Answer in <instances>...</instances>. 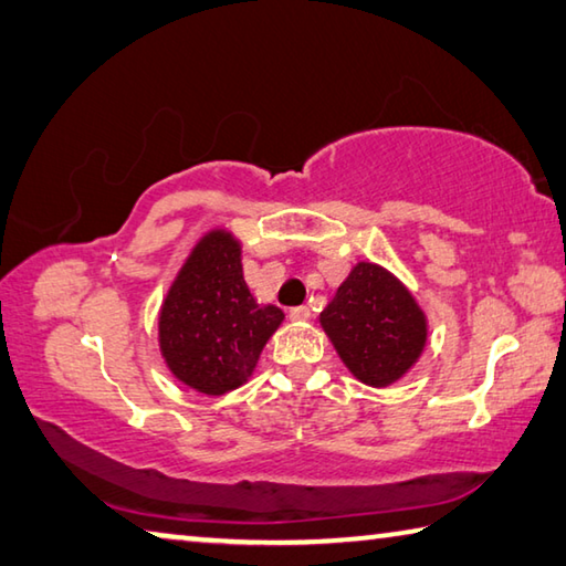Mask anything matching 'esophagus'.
<instances>
[{"label":"esophagus","instance_id":"esophagus-1","mask_svg":"<svg viewBox=\"0 0 566 566\" xmlns=\"http://www.w3.org/2000/svg\"><path fill=\"white\" fill-rule=\"evenodd\" d=\"M289 318H291V321H295V323L308 321V318H311V308H305V305H298V308H291Z\"/></svg>","mask_w":566,"mask_h":566}]
</instances>
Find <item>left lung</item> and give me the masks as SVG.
Segmentation results:
<instances>
[{"mask_svg":"<svg viewBox=\"0 0 566 566\" xmlns=\"http://www.w3.org/2000/svg\"><path fill=\"white\" fill-rule=\"evenodd\" d=\"M345 368L370 388H390L408 375L428 345V315L408 285L380 263L360 261L321 313Z\"/></svg>","mask_w":566,"mask_h":566,"instance_id":"1","label":"left lung"}]
</instances>
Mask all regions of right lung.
<instances>
[{"label":"right lung","instance_id":"obj_1","mask_svg":"<svg viewBox=\"0 0 566 566\" xmlns=\"http://www.w3.org/2000/svg\"><path fill=\"white\" fill-rule=\"evenodd\" d=\"M243 243L216 226L198 238L158 311V350L174 378L221 398L251 378L285 315L258 303L243 277Z\"/></svg>","mask_w":566,"mask_h":566}]
</instances>
